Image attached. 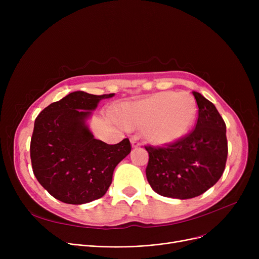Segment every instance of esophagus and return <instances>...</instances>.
I'll use <instances>...</instances> for the list:
<instances>
[{"instance_id":"obj_1","label":"esophagus","mask_w":259,"mask_h":259,"mask_svg":"<svg viewBox=\"0 0 259 259\" xmlns=\"http://www.w3.org/2000/svg\"><path fill=\"white\" fill-rule=\"evenodd\" d=\"M130 142H131V146H132V148H140L142 145L137 141V139H134V138H132L131 140H130Z\"/></svg>"}]
</instances>
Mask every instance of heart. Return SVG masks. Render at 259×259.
<instances>
[{"label":"heart","instance_id":"heart-1","mask_svg":"<svg viewBox=\"0 0 259 259\" xmlns=\"http://www.w3.org/2000/svg\"><path fill=\"white\" fill-rule=\"evenodd\" d=\"M196 102L186 92H159L120 107L117 119L128 129H143L144 139L166 146L182 139L192 126Z\"/></svg>","mask_w":259,"mask_h":259}]
</instances>
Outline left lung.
<instances>
[{
  "label": "left lung",
  "instance_id": "left-lung-1",
  "mask_svg": "<svg viewBox=\"0 0 259 259\" xmlns=\"http://www.w3.org/2000/svg\"><path fill=\"white\" fill-rule=\"evenodd\" d=\"M192 93L198 106L195 129L167 147H145L149 153L147 180L161 196L196 197L219 182L225 171L228 155L225 121L210 101L198 92Z\"/></svg>",
  "mask_w": 259,
  "mask_h": 259
}]
</instances>
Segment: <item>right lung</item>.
Wrapping results in <instances>:
<instances>
[{
	"label": "right lung",
	"instance_id": "1",
	"mask_svg": "<svg viewBox=\"0 0 259 259\" xmlns=\"http://www.w3.org/2000/svg\"><path fill=\"white\" fill-rule=\"evenodd\" d=\"M112 97L74 91L37 115L30 143L32 170L54 198L70 205L101 198L115 167L130 153L128 139L108 145L94 139L87 124L99 103Z\"/></svg>",
	"mask_w": 259,
	"mask_h": 259
}]
</instances>
